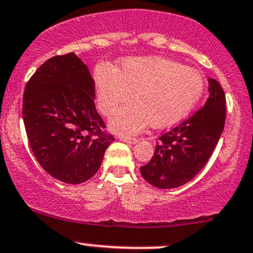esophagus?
<instances>
[{
    "instance_id": "obj_1",
    "label": "esophagus",
    "mask_w": 253,
    "mask_h": 253,
    "mask_svg": "<svg viewBox=\"0 0 253 253\" xmlns=\"http://www.w3.org/2000/svg\"><path fill=\"white\" fill-rule=\"evenodd\" d=\"M120 140L125 141V143H129V144H135L138 141L137 138H132V137H126V135H121Z\"/></svg>"
}]
</instances>
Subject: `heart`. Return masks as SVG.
<instances>
[{
	"label": "heart",
	"mask_w": 253,
	"mask_h": 253,
	"mask_svg": "<svg viewBox=\"0 0 253 253\" xmlns=\"http://www.w3.org/2000/svg\"><path fill=\"white\" fill-rule=\"evenodd\" d=\"M96 102L99 112L109 116L122 107L110 127L122 134H134L152 122L167 127L192 110L204 91L203 76L197 69L160 57L126 59L118 69L101 67L95 76Z\"/></svg>",
	"instance_id": "obj_1"
}]
</instances>
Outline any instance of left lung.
<instances>
[{"label":"left lung","mask_w":253,"mask_h":253,"mask_svg":"<svg viewBox=\"0 0 253 253\" xmlns=\"http://www.w3.org/2000/svg\"><path fill=\"white\" fill-rule=\"evenodd\" d=\"M226 121V97L221 85L209 79V98L192 116L163 133L154 156L140 167L144 179L158 188H174L192 180L207 165Z\"/></svg>","instance_id":"1"}]
</instances>
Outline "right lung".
Here are the masks:
<instances>
[{"instance_id":"1","label":"right lung","mask_w":253,"mask_h":253,"mask_svg":"<svg viewBox=\"0 0 253 253\" xmlns=\"http://www.w3.org/2000/svg\"><path fill=\"white\" fill-rule=\"evenodd\" d=\"M93 98L95 82L74 52L46 60L25 87L23 118L33 155L66 184L95 175L114 141Z\"/></svg>"}]
</instances>
